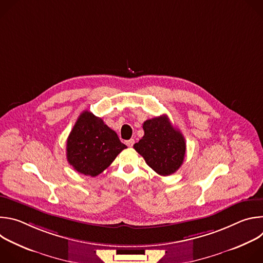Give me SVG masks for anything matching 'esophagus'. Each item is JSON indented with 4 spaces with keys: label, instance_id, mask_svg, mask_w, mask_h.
<instances>
[{
    "label": "esophagus",
    "instance_id": "34e87169",
    "mask_svg": "<svg viewBox=\"0 0 263 263\" xmlns=\"http://www.w3.org/2000/svg\"><path fill=\"white\" fill-rule=\"evenodd\" d=\"M134 142H135V140H134L133 138H131V139H129V140H127V141H126V144H127L128 146H133Z\"/></svg>",
    "mask_w": 263,
    "mask_h": 263
}]
</instances>
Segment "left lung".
Segmentation results:
<instances>
[{
	"mask_svg": "<svg viewBox=\"0 0 263 263\" xmlns=\"http://www.w3.org/2000/svg\"><path fill=\"white\" fill-rule=\"evenodd\" d=\"M144 135L133 147L146 164L161 176L177 172L183 163L186 143L182 133L174 128L166 116L143 123Z\"/></svg>",
	"mask_w": 263,
	"mask_h": 263,
	"instance_id": "obj_1",
	"label": "left lung"
}]
</instances>
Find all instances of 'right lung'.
Listing matches in <instances>:
<instances>
[{
	"label": "right lung",
	"instance_id": "add662e5",
	"mask_svg": "<svg viewBox=\"0 0 263 263\" xmlns=\"http://www.w3.org/2000/svg\"><path fill=\"white\" fill-rule=\"evenodd\" d=\"M118 134L103 120L85 110L79 116L66 141V158L78 173L96 177L126 148Z\"/></svg>",
	"mask_w": 263,
	"mask_h": 263
}]
</instances>
